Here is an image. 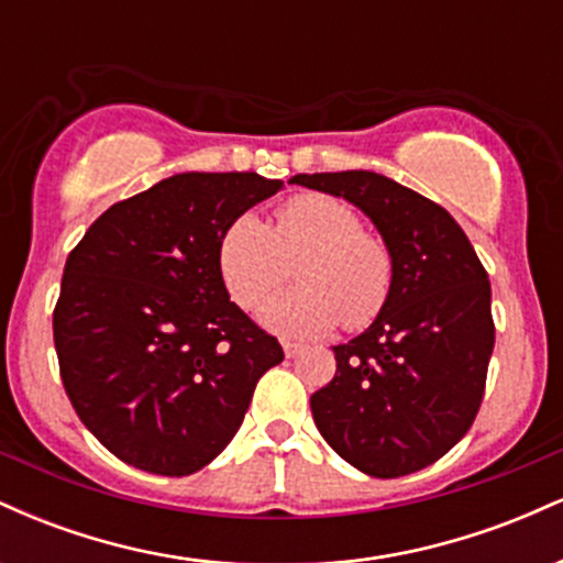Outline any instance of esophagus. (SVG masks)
Masks as SVG:
<instances>
[{
	"label": "esophagus",
	"instance_id": "34e87169",
	"mask_svg": "<svg viewBox=\"0 0 563 563\" xmlns=\"http://www.w3.org/2000/svg\"><path fill=\"white\" fill-rule=\"evenodd\" d=\"M283 352H286V357H296V354L301 352V344H296V341H283Z\"/></svg>",
	"mask_w": 563,
	"mask_h": 563
}]
</instances>
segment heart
<instances>
[{"label": "heart", "instance_id": "obj_1", "mask_svg": "<svg viewBox=\"0 0 563 563\" xmlns=\"http://www.w3.org/2000/svg\"><path fill=\"white\" fill-rule=\"evenodd\" d=\"M299 288L264 309V325L283 335H312L371 325L391 296L394 262L380 238L363 228V217L333 196L309 192L290 198L267 228L243 214L219 241V273L243 309H260L283 283L290 264Z\"/></svg>", "mask_w": 563, "mask_h": 563}]
</instances>
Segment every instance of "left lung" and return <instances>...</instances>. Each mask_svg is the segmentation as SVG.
I'll use <instances>...</instances> for the list:
<instances>
[{
  "mask_svg": "<svg viewBox=\"0 0 563 563\" xmlns=\"http://www.w3.org/2000/svg\"><path fill=\"white\" fill-rule=\"evenodd\" d=\"M376 224L394 262L373 325L333 346L335 376L312 394L322 439L367 476L394 479L439 461L479 412L495 346L489 280L442 206L376 172L296 174Z\"/></svg>",
  "mask_w": 563,
  "mask_h": 563,
  "instance_id": "left-lung-1",
  "label": "left lung"
}]
</instances>
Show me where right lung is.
I'll return each instance as SVG.
<instances>
[{
	"label": "right lung",
	"instance_id": "right-lung-1",
	"mask_svg": "<svg viewBox=\"0 0 563 563\" xmlns=\"http://www.w3.org/2000/svg\"><path fill=\"white\" fill-rule=\"evenodd\" d=\"M277 190L254 172L174 174L113 203L68 254L53 314L60 378L119 461L161 476L209 466L283 363L219 273L224 230Z\"/></svg>",
	"mask_w": 563,
	"mask_h": 563
}]
</instances>
